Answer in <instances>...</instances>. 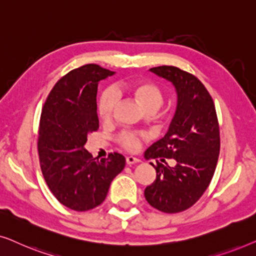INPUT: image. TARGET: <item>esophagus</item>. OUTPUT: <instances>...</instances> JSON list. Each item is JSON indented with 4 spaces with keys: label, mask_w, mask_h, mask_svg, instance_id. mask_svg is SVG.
Masks as SVG:
<instances>
[{
    "label": "esophagus",
    "mask_w": 256,
    "mask_h": 256,
    "mask_svg": "<svg viewBox=\"0 0 256 256\" xmlns=\"http://www.w3.org/2000/svg\"><path fill=\"white\" fill-rule=\"evenodd\" d=\"M138 162H141V160L136 158V157H134V156H128L127 158H126V163H127L128 166H132V164H135Z\"/></svg>",
    "instance_id": "34e87169"
}]
</instances>
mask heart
<instances>
[{"mask_svg": "<svg viewBox=\"0 0 256 256\" xmlns=\"http://www.w3.org/2000/svg\"><path fill=\"white\" fill-rule=\"evenodd\" d=\"M129 92L146 112H155L163 104V92L152 82H138L129 86ZM118 101V94L113 87H107L100 94L96 104V110L100 120L108 122L113 118L114 110ZM146 135L143 132L124 130L118 135V142L128 152H136Z\"/></svg>", "mask_w": 256, "mask_h": 256, "instance_id": "heart-1", "label": "heart"}]
</instances>
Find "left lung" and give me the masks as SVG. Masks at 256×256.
<instances>
[{
    "label": "left lung",
    "instance_id": "1",
    "mask_svg": "<svg viewBox=\"0 0 256 256\" xmlns=\"http://www.w3.org/2000/svg\"><path fill=\"white\" fill-rule=\"evenodd\" d=\"M150 71L172 82L177 108L163 138L146 150V158H155L156 180L146 188L144 197L164 213L191 208L208 188L220 152L218 118L212 96L197 76L174 66H157ZM174 158L170 167L166 159ZM166 162V164H163Z\"/></svg>",
    "mask_w": 256,
    "mask_h": 256
}]
</instances>
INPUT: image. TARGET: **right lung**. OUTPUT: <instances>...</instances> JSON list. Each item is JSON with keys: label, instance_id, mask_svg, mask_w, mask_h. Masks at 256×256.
<instances>
[{"label": "right lung", "instance_id": "1", "mask_svg": "<svg viewBox=\"0 0 256 256\" xmlns=\"http://www.w3.org/2000/svg\"><path fill=\"white\" fill-rule=\"evenodd\" d=\"M113 74L96 64L72 70L58 80L42 110L37 143L42 174L57 200L74 211L99 206L126 164L118 152L99 160L85 149L87 136L99 128L98 84Z\"/></svg>", "mask_w": 256, "mask_h": 256}]
</instances>
